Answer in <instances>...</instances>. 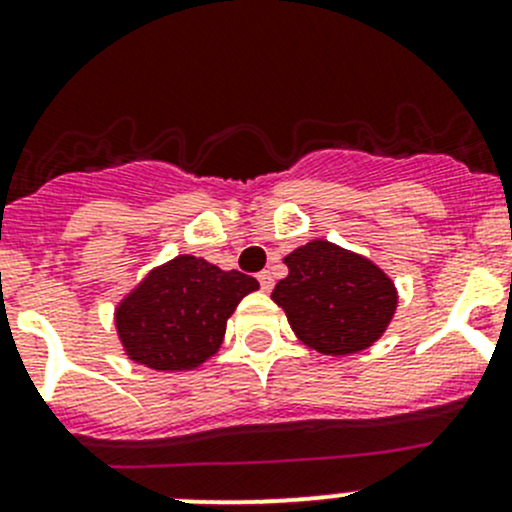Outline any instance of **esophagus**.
Returning <instances> with one entry per match:
<instances>
[{"mask_svg":"<svg viewBox=\"0 0 512 512\" xmlns=\"http://www.w3.org/2000/svg\"><path fill=\"white\" fill-rule=\"evenodd\" d=\"M257 280H260V287H262V292H270L272 287H275V280H272V275L270 272H260V275H257Z\"/></svg>","mask_w":512,"mask_h":512,"instance_id":"34e87169","label":"esophagus"}]
</instances>
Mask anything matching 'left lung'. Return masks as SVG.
Listing matches in <instances>:
<instances>
[{"label": "left lung", "mask_w": 512, "mask_h": 512, "mask_svg": "<svg viewBox=\"0 0 512 512\" xmlns=\"http://www.w3.org/2000/svg\"><path fill=\"white\" fill-rule=\"evenodd\" d=\"M289 275L272 289L299 342L344 356L371 347L396 312L394 282L356 252L312 240L285 257Z\"/></svg>", "instance_id": "left-lung-1"}]
</instances>
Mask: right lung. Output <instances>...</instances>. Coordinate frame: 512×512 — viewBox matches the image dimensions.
Instances as JSON below:
<instances>
[{"mask_svg": "<svg viewBox=\"0 0 512 512\" xmlns=\"http://www.w3.org/2000/svg\"><path fill=\"white\" fill-rule=\"evenodd\" d=\"M255 289L260 282L250 275L225 272L203 257H173L118 302L123 352L156 371L198 369L218 354L227 319Z\"/></svg>", "mask_w": 512, "mask_h": 512, "instance_id": "obj_1", "label": "right lung"}]
</instances>
